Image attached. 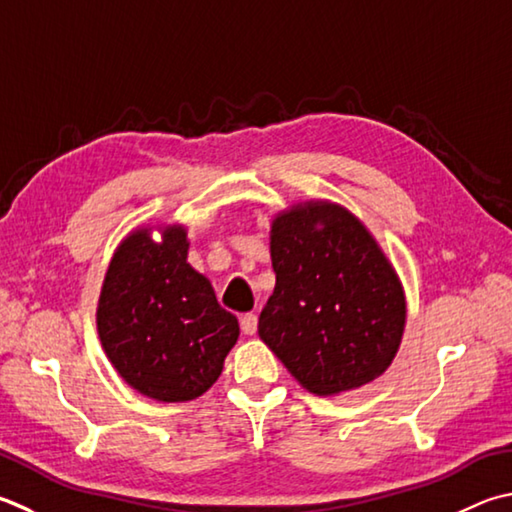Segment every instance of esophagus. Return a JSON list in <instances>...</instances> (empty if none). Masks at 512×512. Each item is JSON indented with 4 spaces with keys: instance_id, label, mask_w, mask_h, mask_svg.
<instances>
[{
    "instance_id": "obj_1",
    "label": "esophagus",
    "mask_w": 512,
    "mask_h": 512,
    "mask_svg": "<svg viewBox=\"0 0 512 512\" xmlns=\"http://www.w3.org/2000/svg\"><path fill=\"white\" fill-rule=\"evenodd\" d=\"M241 331L246 333V336H255L257 333V315L255 313H246L241 315Z\"/></svg>"
}]
</instances>
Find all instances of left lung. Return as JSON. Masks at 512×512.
Wrapping results in <instances>:
<instances>
[{"mask_svg": "<svg viewBox=\"0 0 512 512\" xmlns=\"http://www.w3.org/2000/svg\"><path fill=\"white\" fill-rule=\"evenodd\" d=\"M275 291L259 338L304 389L333 396L392 365L405 293L383 250L347 208L304 201L271 226Z\"/></svg>", "mask_w": 512, "mask_h": 512, "instance_id": "obj_1", "label": "left lung"}]
</instances>
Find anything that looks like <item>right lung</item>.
<instances>
[{
	"label": "right lung",
	"mask_w": 512,
	"mask_h": 512,
	"mask_svg": "<svg viewBox=\"0 0 512 512\" xmlns=\"http://www.w3.org/2000/svg\"><path fill=\"white\" fill-rule=\"evenodd\" d=\"M188 232L136 228L102 282L96 324L107 358L129 387L163 403L199 398L217 383L239 322L208 277L188 264Z\"/></svg>",
	"instance_id": "add662e5"
}]
</instances>
